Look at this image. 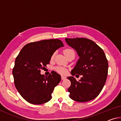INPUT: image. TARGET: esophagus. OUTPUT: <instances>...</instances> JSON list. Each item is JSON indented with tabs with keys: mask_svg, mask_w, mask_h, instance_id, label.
Wrapping results in <instances>:
<instances>
[{
	"mask_svg": "<svg viewBox=\"0 0 121 121\" xmlns=\"http://www.w3.org/2000/svg\"><path fill=\"white\" fill-rule=\"evenodd\" d=\"M61 78H62V80H64V79H65L66 78V76H61Z\"/></svg>",
	"mask_w": 121,
	"mask_h": 121,
	"instance_id": "34e87169",
	"label": "esophagus"
}]
</instances>
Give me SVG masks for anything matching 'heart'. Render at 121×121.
<instances>
[{
	"label": "heart",
	"mask_w": 121,
	"mask_h": 121,
	"mask_svg": "<svg viewBox=\"0 0 121 121\" xmlns=\"http://www.w3.org/2000/svg\"><path fill=\"white\" fill-rule=\"evenodd\" d=\"M64 55L66 56V57L67 56H68L69 55L71 54V53H74L75 54V52L72 49H66L64 50ZM55 56V53H53V54L51 56V59H53L54 58ZM56 70L57 71L60 73L61 74H65L67 72L66 69L63 66H58L56 68Z\"/></svg>",
	"instance_id": "1"
}]
</instances>
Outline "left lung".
I'll return each mask as SVG.
<instances>
[{
	"label": "left lung",
	"mask_w": 121,
	"mask_h": 121,
	"mask_svg": "<svg viewBox=\"0 0 121 121\" xmlns=\"http://www.w3.org/2000/svg\"><path fill=\"white\" fill-rule=\"evenodd\" d=\"M66 43L73 48L79 57L71 74L83 75L79 81L68 77L71 85L69 97L74 101L85 102L97 97L104 85L108 71L105 55L92 40L85 38H65Z\"/></svg>",
	"instance_id": "8db88e82"
}]
</instances>
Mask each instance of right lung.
<instances>
[{
	"mask_svg": "<svg viewBox=\"0 0 121 121\" xmlns=\"http://www.w3.org/2000/svg\"><path fill=\"white\" fill-rule=\"evenodd\" d=\"M64 46L59 39H51L30 43L22 48L12 70L14 85L20 95L33 104H42L51 99L55 87L61 80L55 71L47 76L40 74L49 64L52 55Z\"/></svg>",
	"mask_w": 121,
	"mask_h": 121,
	"instance_id": "obj_1",
	"label": "right lung"
}]
</instances>
